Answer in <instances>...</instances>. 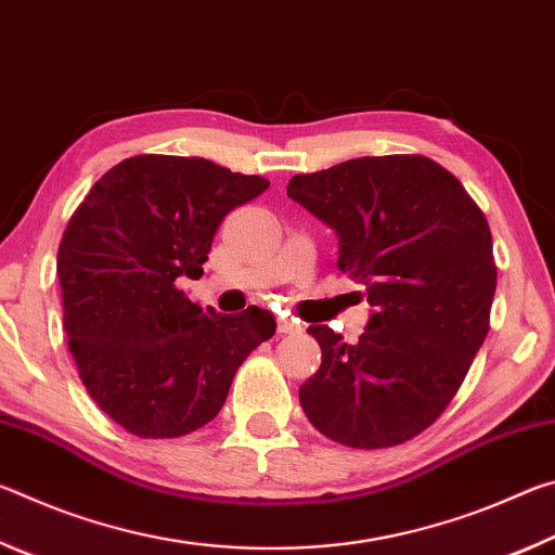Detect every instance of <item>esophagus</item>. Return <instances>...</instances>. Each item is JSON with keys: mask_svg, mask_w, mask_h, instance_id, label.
I'll return each instance as SVG.
<instances>
[{"mask_svg": "<svg viewBox=\"0 0 555 555\" xmlns=\"http://www.w3.org/2000/svg\"><path fill=\"white\" fill-rule=\"evenodd\" d=\"M300 331H304V327H300L296 321H288V318H281V321H279V333L296 335V333H300Z\"/></svg>", "mask_w": 555, "mask_h": 555, "instance_id": "obj_1", "label": "esophagus"}]
</instances>
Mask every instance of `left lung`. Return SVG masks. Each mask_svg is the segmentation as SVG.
I'll use <instances>...</instances> for the list:
<instances>
[{"label":"left lung","mask_w":555,"mask_h":555,"mask_svg":"<svg viewBox=\"0 0 555 555\" xmlns=\"http://www.w3.org/2000/svg\"><path fill=\"white\" fill-rule=\"evenodd\" d=\"M288 198L337 234V269L374 308L360 343L311 325L323 362L298 389L323 436L389 448L455 397L490 331L492 234L457 178L426 156H362L288 181Z\"/></svg>","instance_id":"obj_1"}]
</instances>
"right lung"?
<instances>
[{
    "mask_svg": "<svg viewBox=\"0 0 555 555\" xmlns=\"http://www.w3.org/2000/svg\"><path fill=\"white\" fill-rule=\"evenodd\" d=\"M269 181L198 156H131L100 178L59 247L68 347L107 416L142 438H178L218 416L247 354L276 321L222 315L178 281L201 279L230 210Z\"/></svg>",
    "mask_w": 555,
    "mask_h": 555,
    "instance_id": "add662e5",
    "label": "right lung"
}]
</instances>
